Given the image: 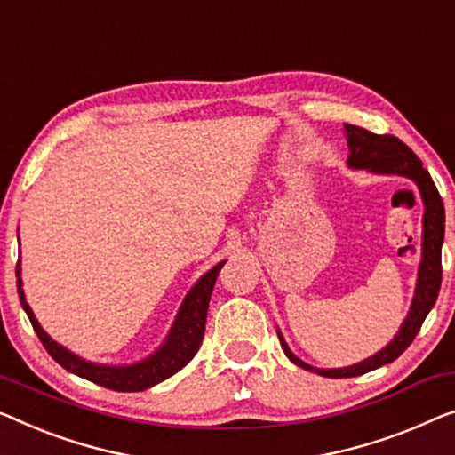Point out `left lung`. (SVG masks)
Masks as SVG:
<instances>
[{"label": "left lung", "mask_w": 455, "mask_h": 455, "mask_svg": "<svg viewBox=\"0 0 455 455\" xmlns=\"http://www.w3.org/2000/svg\"><path fill=\"white\" fill-rule=\"evenodd\" d=\"M345 137L348 146L347 166L353 170H367L371 174H387V176H404V179L417 184L420 199H423V235H420V262L417 273V285H414V295L408 307V314L394 339L387 342L384 348L373 353L371 357L355 365L347 367H314L301 361L283 339L279 328L281 347L291 363L301 370L314 371L324 378H355V375H363L367 371L378 370V367L392 363L403 355L408 345L417 337L420 326L435 306L439 287H441V246H443L445 235V209L443 201L437 193V187L429 172L423 168V162L412 154V149L404 146L398 137L392 135H375L371 131H365L355 124H345Z\"/></svg>", "instance_id": "left-lung-1"}]
</instances>
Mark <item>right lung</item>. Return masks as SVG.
<instances>
[{
  "label": "right lung",
  "instance_id": "right-lung-1",
  "mask_svg": "<svg viewBox=\"0 0 455 455\" xmlns=\"http://www.w3.org/2000/svg\"><path fill=\"white\" fill-rule=\"evenodd\" d=\"M226 265V260L217 262L213 268L201 276L193 287L188 289V293L184 295L182 304L176 312V318L170 326L166 339L154 353L143 357L141 361L127 365H110V363H96V361H88L69 351L68 347L59 345L57 340H52L47 332L43 331V326L38 324L35 312L28 306L22 287V267H16V285L20 304H22L26 315H28L32 328L41 339L43 347L47 348V353L57 361L63 370L69 373H76L77 378H84L88 381H94L98 386L110 387L116 392H143L148 387L160 384V381L168 379L170 375L180 371L190 359L195 357L199 351L203 334H205V322H207V309L209 299H212L213 285L220 275L221 267Z\"/></svg>",
  "mask_w": 455,
  "mask_h": 455
}]
</instances>
